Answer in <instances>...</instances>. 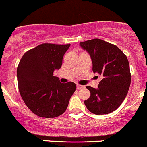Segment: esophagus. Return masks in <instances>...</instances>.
Instances as JSON below:
<instances>
[{
    "instance_id": "esophagus-1",
    "label": "esophagus",
    "mask_w": 147,
    "mask_h": 147,
    "mask_svg": "<svg viewBox=\"0 0 147 147\" xmlns=\"http://www.w3.org/2000/svg\"><path fill=\"white\" fill-rule=\"evenodd\" d=\"M76 87H77V89H78V90H80V89H82V88H84L85 87V86H82V85L77 84Z\"/></svg>"
}]
</instances>
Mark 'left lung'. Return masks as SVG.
Instances as JSON below:
<instances>
[{
    "label": "left lung",
    "instance_id": "left-lung-1",
    "mask_svg": "<svg viewBox=\"0 0 147 147\" xmlns=\"http://www.w3.org/2000/svg\"><path fill=\"white\" fill-rule=\"evenodd\" d=\"M80 46L90 54L93 71L102 78L98 88L86 87L90 96L85 105L93 114L112 113L122 104L129 90L131 74L127 58L116 45L100 39L80 42Z\"/></svg>",
    "mask_w": 147,
    "mask_h": 147
}]
</instances>
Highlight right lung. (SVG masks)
<instances>
[{"label": "right lung", "mask_w": 147, "mask_h": 147, "mask_svg": "<svg viewBox=\"0 0 147 147\" xmlns=\"http://www.w3.org/2000/svg\"><path fill=\"white\" fill-rule=\"evenodd\" d=\"M69 45L45 43L25 52L17 69L18 88L25 105L41 117H58L66 111L76 89L74 82L62 84L54 76L60 69Z\"/></svg>", "instance_id": "right-lung-1"}]
</instances>
